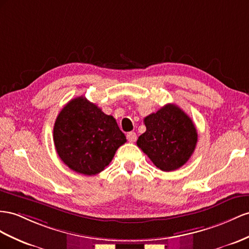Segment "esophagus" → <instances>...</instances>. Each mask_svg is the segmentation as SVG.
<instances>
[{
  "instance_id": "obj_1",
  "label": "esophagus",
  "mask_w": 249,
  "mask_h": 249,
  "mask_svg": "<svg viewBox=\"0 0 249 249\" xmlns=\"http://www.w3.org/2000/svg\"><path fill=\"white\" fill-rule=\"evenodd\" d=\"M127 140H128V141H129L130 143L136 142V141H137V135H136V132L130 131V132L127 133Z\"/></svg>"
}]
</instances>
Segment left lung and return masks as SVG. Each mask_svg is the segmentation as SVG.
Here are the masks:
<instances>
[{"instance_id":"obj_1","label":"left lung","mask_w":249,"mask_h":249,"mask_svg":"<svg viewBox=\"0 0 249 249\" xmlns=\"http://www.w3.org/2000/svg\"><path fill=\"white\" fill-rule=\"evenodd\" d=\"M146 131L137 145L158 168L173 171L182 167L194 154L197 132L193 121L175 104L163 106L144 119Z\"/></svg>"}]
</instances>
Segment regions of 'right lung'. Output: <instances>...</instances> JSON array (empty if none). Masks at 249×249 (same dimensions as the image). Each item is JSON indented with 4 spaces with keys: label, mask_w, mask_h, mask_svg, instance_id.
Segmentation results:
<instances>
[{
    "label": "right lung",
    "mask_w": 249,
    "mask_h": 249,
    "mask_svg": "<svg viewBox=\"0 0 249 249\" xmlns=\"http://www.w3.org/2000/svg\"><path fill=\"white\" fill-rule=\"evenodd\" d=\"M53 142L61 160L75 173L94 176L126 142L116 120L85 97L69 101L56 117Z\"/></svg>",
    "instance_id": "right-lung-1"
}]
</instances>
